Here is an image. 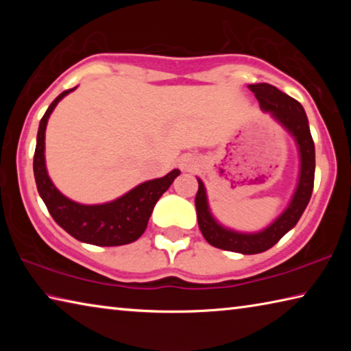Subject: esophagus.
<instances>
[{
    "label": "esophagus",
    "instance_id": "34e87169",
    "mask_svg": "<svg viewBox=\"0 0 351 351\" xmlns=\"http://www.w3.org/2000/svg\"><path fill=\"white\" fill-rule=\"evenodd\" d=\"M180 167L184 171H192L195 167H197V159L192 154H186L180 159Z\"/></svg>",
    "mask_w": 351,
    "mask_h": 351
}]
</instances>
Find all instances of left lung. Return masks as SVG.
Instances as JSON below:
<instances>
[{"label": "left lung", "mask_w": 351, "mask_h": 351, "mask_svg": "<svg viewBox=\"0 0 351 351\" xmlns=\"http://www.w3.org/2000/svg\"><path fill=\"white\" fill-rule=\"evenodd\" d=\"M249 90L257 97L260 108L271 112V116L293 136L299 148L300 171L293 198L282 215L274 219V223H271L260 232L252 234L237 232V230L224 228L213 218L209 203H207L206 187L199 178H197L198 192L195 197V206H197L199 230L209 245L224 249V251L251 255L268 251L300 219L313 193L316 153H314V142L304 106L269 83H254V85H249Z\"/></svg>", "instance_id": "left-lung-1"}]
</instances>
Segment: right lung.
<instances>
[{"label":"right lung","instance_id":"1","mask_svg":"<svg viewBox=\"0 0 351 351\" xmlns=\"http://www.w3.org/2000/svg\"><path fill=\"white\" fill-rule=\"evenodd\" d=\"M77 88V86H75ZM75 88L63 91L41 117L34 154V176L41 199L56 223L75 240L96 246H122L144 234L154 204L162 197L180 170L139 184L125 195L105 204H80L69 199L52 184L45 162V132L47 119L57 104Z\"/></svg>","mask_w":351,"mask_h":351}]
</instances>
